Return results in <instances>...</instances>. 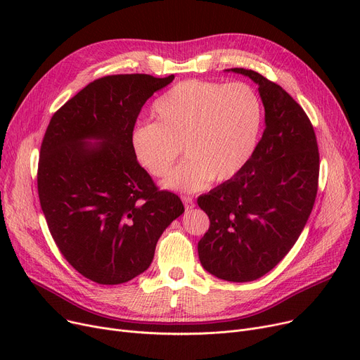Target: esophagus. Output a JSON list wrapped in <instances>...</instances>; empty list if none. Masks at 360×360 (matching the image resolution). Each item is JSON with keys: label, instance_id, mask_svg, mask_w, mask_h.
Wrapping results in <instances>:
<instances>
[{"label": "esophagus", "instance_id": "esophagus-1", "mask_svg": "<svg viewBox=\"0 0 360 360\" xmlns=\"http://www.w3.org/2000/svg\"><path fill=\"white\" fill-rule=\"evenodd\" d=\"M182 201H184V205H185V210H186V212L191 210L193 207L195 205V204H194V198L190 197V195H184V197H182Z\"/></svg>", "mask_w": 360, "mask_h": 360}]
</instances>
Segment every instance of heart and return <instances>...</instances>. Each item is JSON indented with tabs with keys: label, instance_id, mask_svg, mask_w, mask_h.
Masks as SVG:
<instances>
[{
	"label": "heart",
	"instance_id": "obj_1",
	"mask_svg": "<svg viewBox=\"0 0 360 360\" xmlns=\"http://www.w3.org/2000/svg\"><path fill=\"white\" fill-rule=\"evenodd\" d=\"M155 122L131 132L136 160L150 175L163 178L181 155L186 159L165 181L178 191H200L212 179L235 176L252 156L262 121L255 90L240 82L178 83L153 103Z\"/></svg>",
	"mask_w": 360,
	"mask_h": 360
}]
</instances>
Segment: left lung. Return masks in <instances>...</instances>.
<instances>
[{
	"label": "left lung",
	"mask_w": 360,
	"mask_h": 360,
	"mask_svg": "<svg viewBox=\"0 0 360 360\" xmlns=\"http://www.w3.org/2000/svg\"><path fill=\"white\" fill-rule=\"evenodd\" d=\"M258 84L266 129L239 172L200 195L210 228L198 242L204 270L228 281H252L273 270L304 231L318 191L319 153L300 105L259 72L231 68Z\"/></svg>",
	"instance_id": "obj_1"
}]
</instances>
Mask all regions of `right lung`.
Returning <instances> with one entry per match:
<instances>
[{"label":"right lung","mask_w":360,"mask_h":360,"mask_svg":"<svg viewBox=\"0 0 360 360\" xmlns=\"http://www.w3.org/2000/svg\"><path fill=\"white\" fill-rule=\"evenodd\" d=\"M174 79L106 75L63 105L46 128L37 166L42 212L64 258L99 285L146 271L160 235L185 210L176 194L155 185L131 147L143 105Z\"/></svg>","instance_id":"obj_1"}]
</instances>
